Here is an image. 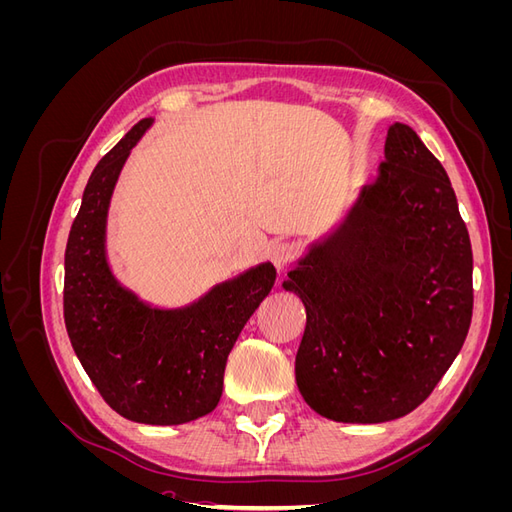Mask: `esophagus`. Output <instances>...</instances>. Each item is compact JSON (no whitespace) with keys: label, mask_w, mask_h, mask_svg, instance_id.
I'll use <instances>...</instances> for the list:
<instances>
[{"label":"esophagus","mask_w":512,"mask_h":512,"mask_svg":"<svg viewBox=\"0 0 512 512\" xmlns=\"http://www.w3.org/2000/svg\"><path fill=\"white\" fill-rule=\"evenodd\" d=\"M294 256H297V250H294L292 243H275L269 250V258L277 271L286 269L294 260Z\"/></svg>","instance_id":"esophagus-1"}]
</instances>
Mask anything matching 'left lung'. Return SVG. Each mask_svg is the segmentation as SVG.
<instances>
[{
    "mask_svg": "<svg viewBox=\"0 0 512 512\" xmlns=\"http://www.w3.org/2000/svg\"><path fill=\"white\" fill-rule=\"evenodd\" d=\"M284 290L307 312L294 361L307 406L337 423L406 416L436 389L472 320V245L444 166L406 123L344 222Z\"/></svg>",
    "mask_w": 512,
    "mask_h": 512,
    "instance_id": "left-lung-1",
    "label": "left lung"
}]
</instances>
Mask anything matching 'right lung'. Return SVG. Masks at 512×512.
I'll list each match as a JSON object with an SVG mask.
<instances>
[{"mask_svg": "<svg viewBox=\"0 0 512 512\" xmlns=\"http://www.w3.org/2000/svg\"><path fill=\"white\" fill-rule=\"evenodd\" d=\"M151 123L138 121L85 185L66 245L64 320L108 406L134 423L181 425L218 406L228 354L271 292L275 267L262 262L177 309L151 307L115 280L106 260L108 205L123 164Z\"/></svg>", "mask_w": 512, "mask_h": 512, "instance_id": "1", "label": "right lung"}]
</instances>
